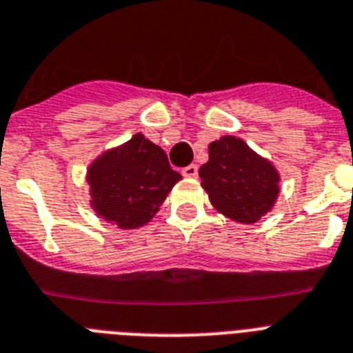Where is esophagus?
<instances>
[{"label":"esophagus","mask_w":353,"mask_h":353,"mask_svg":"<svg viewBox=\"0 0 353 353\" xmlns=\"http://www.w3.org/2000/svg\"><path fill=\"white\" fill-rule=\"evenodd\" d=\"M181 174L185 177H197V174H199V167H197V165H194V163H192V165H188V167H185L181 170Z\"/></svg>","instance_id":"1"}]
</instances>
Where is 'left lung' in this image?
Listing matches in <instances>:
<instances>
[{
	"mask_svg": "<svg viewBox=\"0 0 353 353\" xmlns=\"http://www.w3.org/2000/svg\"><path fill=\"white\" fill-rule=\"evenodd\" d=\"M208 150L199 176L215 210L236 222L259 221L276 201V168L235 136H222Z\"/></svg>",
	"mask_w": 353,
	"mask_h": 353,
	"instance_id": "left-lung-1",
	"label": "left lung"
}]
</instances>
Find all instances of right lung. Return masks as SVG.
Listing matches in <instances>:
<instances>
[{
	"label": "right lung",
	"mask_w": 353,
	"mask_h": 353,
	"mask_svg": "<svg viewBox=\"0 0 353 353\" xmlns=\"http://www.w3.org/2000/svg\"><path fill=\"white\" fill-rule=\"evenodd\" d=\"M179 179L181 174L172 170L165 150L136 134L90 167L91 206L121 230L143 226Z\"/></svg>",
	"instance_id": "obj_1"
}]
</instances>
